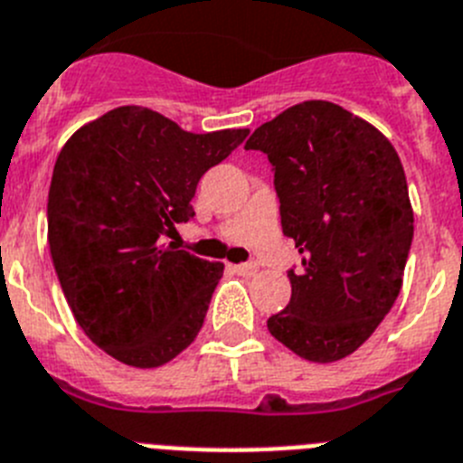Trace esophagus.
Masks as SVG:
<instances>
[{
  "label": "esophagus",
  "mask_w": 463,
  "mask_h": 463,
  "mask_svg": "<svg viewBox=\"0 0 463 463\" xmlns=\"http://www.w3.org/2000/svg\"><path fill=\"white\" fill-rule=\"evenodd\" d=\"M235 272H237V275H244V277H254L256 272H259V265H256V263L235 265Z\"/></svg>",
  "instance_id": "1"
}]
</instances>
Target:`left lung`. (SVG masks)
Wrapping results in <instances>:
<instances>
[{"label": "left lung", "instance_id": "left-lung-1", "mask_svg": "<svg viewBox=\"0 0 463 463\" xmlns=\"http://www.w3.org/2000/svg\"><path fill=\"white\" fill-rule=\"evenodd\" d=\"M247 148L268 154L281 231L303 256L268 331L300 359H345L403 284L415 216L399 154L375 126L326 99L288 107L256 128Z\"/></svg>", "mask_w": 463, "mask_h": 463}]
</instances>
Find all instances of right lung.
<instances>
[{"instance_id": "add662e5", "label": "right lung", "mask_w": 463, "mask_h": 463, "mask_svg": "<svg viewBox=\"0 0 463 463\" xmlns=\"http://www.w3.org/2000/svg\"><path fill=\"white\" fill-rule=\"evenodd\" d=\"M247 128L195 135L116 107L64 142L48 188V247L76 324L132 368H158L203 328L223 263L165 242L193 216L200 176Z\"/></svg>"}]
</instances>
